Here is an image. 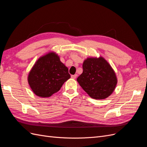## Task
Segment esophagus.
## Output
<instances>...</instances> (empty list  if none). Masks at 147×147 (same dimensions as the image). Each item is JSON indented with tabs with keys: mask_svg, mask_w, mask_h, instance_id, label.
<instances>
[{
	"mask_svg": "<svg viewBox=\"0 0 147 147\" xmlns=\"http://www.w3.org/2000/svg\"><path fill=\"white\" fill-rule=\"evenodd\" d=\"M77 74H74V75H71V78L72 79H76V77H77Z\"/></svg>",
	"mask_w": 147,
	"mask_h": 147,
	"instance_id": "obj_1",
	"label": "esophagus"
}]
</instances>
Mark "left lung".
I'll use <instances>...</instances> for the list:
<instances>
[{
	"label": "left lung",
	"mask_w": 147,
	"mask_h": 147,
	"mask_svg": "<svg viewBox=\"0 0 147 147\" xmlns=\"http://www.w3.org/2000/svg\"><path fill=\"white\" fill-rule=\"evenodd\" d=\"M83 72L77 81L91 98L104 99L115 90L117 78L114 70L102 57H91L84 61Z\"/></svg>",
	"instance_id": "1"
}]
</instances>
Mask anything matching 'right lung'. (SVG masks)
<instances>
[{"label":"right lung","instance_id":"1","mask_svg":"<svg viewBox=\"0 0 147 147\" xmlns=\"http://www.w3.org/2000/svg\"><path fill=\"white\" fill-rule=\"evenodd\" d=\"M71 78L68 68L60 57L51 51L41 56L29 71L27 80L32 92L37 96L48 98L60 90Z\"/></svg>","mask_w":147,"mask_h":147}]
</instances>
